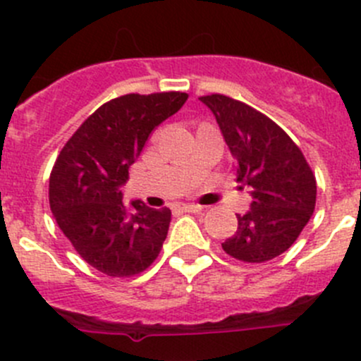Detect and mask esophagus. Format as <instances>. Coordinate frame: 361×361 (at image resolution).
I'll list each match as a JSON object with an SVG mask.
<instances>
[{
  "instance_id": "1",
  "label": "esophagus",
  "mask_w": 361,
  "mask_h": 361,
  "mask_svg": "<svg viewBox=\"0 0 361 361\" xmlns=\"http://www.w3.org/2000/svg\"><path fill=\"white\" fill-rule=\"evenodd\" d=\"M181 209L187 211V213H201V211H204V206H199V204H181Z\"/></svg>"
}]
</instances>
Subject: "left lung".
Wrapping results in <instances>:
<instances>
[{
  "instance_id": "8db88e82",
  "label": "left lung",
  "mask_w": 361,
  "mask_h": 361,
  "mask_svg": "<svg viewBox=\"0 0 361 361\" xmlns=\"http://www.w3.org/2000/svg\"><path fill=\"white\" fill-rule=\"evenodd\" d=\"M199 99L231 148L238 181L251 188L250 211L238 214V231L221 248L250 264L272 260L293 245L312 216L314 174L292 137L264 113L221 94Z\"/></svg>"
}]
</instances>
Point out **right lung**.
Returning a JSON list of instances; mask_svg holds the SVG:
<instances>
[{
    "instance_id": "add662e5",
    "label": "right lung",
    "mask_w": 361,
    "mask_h": 361,
    "mask_svg": "<svg viewBox=\"0 0 361 361\" xmlns=\"http://www.w3.org/2000/svg\"><path fill=\"white\" fill-rule=\"evenodd\" d=\"M188 94H127L97 108L56 160L49 185L54 218L80 257L111 278L143 272L159 257L171 209L122 202V185L152 130Z\"/></svg>"
}]
</instances>
